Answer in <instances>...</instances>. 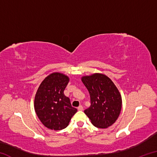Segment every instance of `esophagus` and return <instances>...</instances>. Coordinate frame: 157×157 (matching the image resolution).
I'll list each match as a JSON object with an SVG mask.
<instances>
[{"label":"esophagus","instance_id":"esophagus-1","mask_svg":"<svg viewBox=\"0 0 157 157\" xmlns=\"http://www.w3.org/2000/svg\"><path fill=\"white\" fill-rule=\"evenodd\" d=\"M78 109L79 110V111H83V107H82V105H80V106H79V107H78Z\"/></svg>","mask_w":157,"mask_h":157}]
</instances>
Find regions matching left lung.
<instances>
[{
	"label": "left lung",
	"mask_w": 157,
	"mask_h": 157,
	"mask_svg": "<svg viewBox=\"0 0 157 157\" xmlns=\"http://www.w3.org/2000/svg\"><path fill=\"white\" fill-rule=\"evenodd\" d=\"M88 89L91 106L84 113L91 123L98 128H107L115 123L120 115L122 98L112 80L102 73L82 77Z\"/></svg>",
	"instance_id": "left-lung-1"
}]
</instances>
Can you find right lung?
Listing matches in <instances>:
<instances>
[{"instance_id": "obj_1", "label": "right lung", "mask_w": 157, "mask_h": 157, "mask_svg": "<svg viewBox=\"0 0 157 157\" xmlns=\"http://www.w3.org/2000/svg\"><path fill=\"white\" fill-rule=\"evenodd\" d=\"M69 82L68 76L52 73L45 78L34 97V110L47 128L61 130L68 125L78 109L73 107L70 99L63 94Z\"/></svg>"}]
</instances>
